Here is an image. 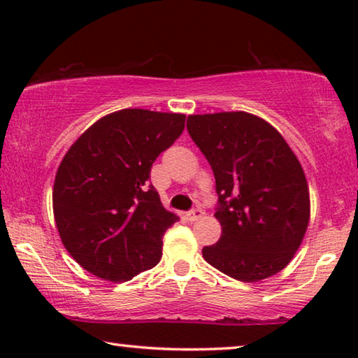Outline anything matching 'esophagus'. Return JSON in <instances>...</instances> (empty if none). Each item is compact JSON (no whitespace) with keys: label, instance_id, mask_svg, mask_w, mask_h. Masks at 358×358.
I'll list each match as a JSON object with an SVG mask.
<instances>
[{"label":"esophagus","instance_id":"34e87169","mask_svg":"<svg viewBox=\"0 0 358 358\" xmlns=\"http://www.w3.org/2000/svg\"><path fill=\"white\" fill-rule=\"evenodd\" d=\"M203 211L201 210V208H196V210H191L189 213H187V220L189 221H197V220H201V217H203Z\"/></svg>","mask_w":358,"mask_h":358}]
</instances>
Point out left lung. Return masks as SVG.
Here are the masks:
<instances>
[{
  "mask_svg": "<svg viewBox=\"0 0 358 358\" xmlns=\"http://www.w3.org/2000/svg\"><path fill=\"white\" fill-rule=\"evenodd\" d=\"M187 132L213 169L220 196L221 238L203 248V259L245 282L286 268L310 224V189L284 137L241 110L189 115Z\"/></svg>",
  "mask_w": 358,
  "mask_h": 358,
  "instance_id": "1",
  "label": "left lung"
}]
</instances>
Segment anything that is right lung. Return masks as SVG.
Listing matches in <instances>:
<instances>
[{
	"label": "right lung",
	"instance_id": "obj_1",
	"mask_svg": "<svg viewBox=\"0 0 358 358\" xmlns=\"http://www.w3.org/2000/svg\"><path fill=\"white\" fill-rule=\"evenodd\" d=\"M186 115L123 108L72 143L53 185V216L76 262L106 281L153 268L178 216L148 185L151 166L185 129Z\"/></svg>",
	"mask_w": 358,
	"mask_h": 358
}]
</instances>
